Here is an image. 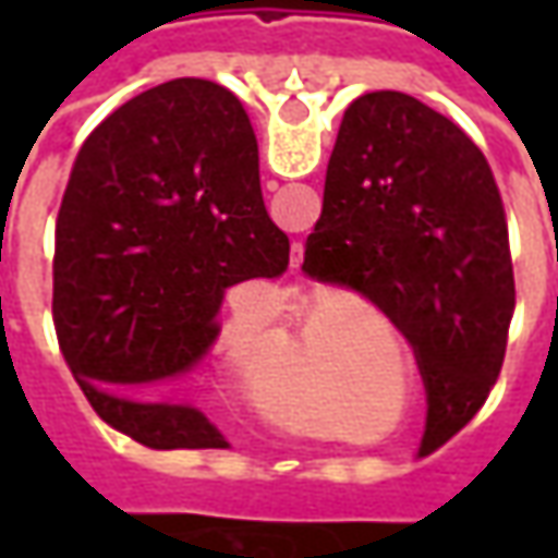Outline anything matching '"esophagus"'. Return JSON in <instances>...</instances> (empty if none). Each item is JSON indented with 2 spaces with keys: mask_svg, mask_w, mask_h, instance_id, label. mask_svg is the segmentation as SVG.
Returning <instances> with one entry per match:
<instances>
[{
  "mask_svg": "<svg viewBox=\"0 0 558 558\" xmlns=\"http://www.w3.org/2000/svg\"><path fill=\"white\" fill-rule=\"evenodd\" d=\"M301 257H304V245L291 247V260H294V264H301Z\"/></svg>",
  "mask_w": 558,
  "mask_h": 558,
  "instance_id": "34e87169",
  "label": "esophagus"
}]
</instances>
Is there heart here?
<instances>
[{
    "label": "heart",
    "mask_w": 558,
    "mask_h": 558,
    "mask_svg": "<svg viewBox=\"0 0 558 558\" xmlns=\"http://www.w3.org/2000/svg\"><path fill=\"white\" fill-rule=\"evenodd\" d=\"M235 338H239V335H232V341H235ZM276 351H279V354L298 356V341H294L289 332H279L276 335Z\"/></svg>",
    "instance_id": "heart-1"
}]
</instances>
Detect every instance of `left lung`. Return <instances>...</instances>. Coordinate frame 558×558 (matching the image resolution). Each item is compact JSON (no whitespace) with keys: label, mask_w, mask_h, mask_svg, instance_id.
<instances>
[{"label":"left lung","mask_w":558,"mask_h":558,"mask_svg":"<svg viewBox=\"0 0 558 558\" xmlns=\"http://www.w3.org/2000/svg\"><path fill=\"white\" fill-rule=\"evenodd\" d=\"M301 269L369 298L410 341L428 400L418 453L482 410L515 279L500 189L453 120L391 89L351 101Z\"/></svg>","instance_id":"1"}]
</instances>
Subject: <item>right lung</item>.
Listing matches in <instances>:
<instances>
[{
	"label": "right lung",
	"mask_w": 558,
	"mask_h": 558,
	"mask_svg": "<svg viewBox=\"0 0 558 558\" xmlns=\"http://www.w3.org/2000/svg\"><path fill=\"white\" fill-rule=\"evenodd\" d=\"M286 267L242 101L210 80H170L120 105L76 155L54 220L58 348L126 438L223 447L202 410L161 397L214 351L226 289Z\"/></svg>",
	"instance_id": "right-lung-1"
}]
</instances>
